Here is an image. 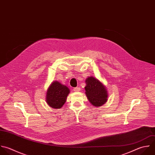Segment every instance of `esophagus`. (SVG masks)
<instances>
[{"label":"esophagus","instance_id":"1","mask_svg":"<svg viewBox=\"0 0 155 155\" xmlns=\"http://www.w3.org/2000/svg\"><path fill=\"white\" fill-rule=\"evenodd\" d=\"M80 91V87H75L74 88V92H79Z\"/></svg>","mask_w":155,"mask_h":155}]
</instances>
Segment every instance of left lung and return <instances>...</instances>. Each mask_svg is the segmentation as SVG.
<instances>
[{
    "label": "left lung",
    "instance_id": "left-lung-1",
    "mask_svg": "<svg viewBox=\"0 0 155 155\" xmlns=\"http://www.w3.org/2000/svg\"><path fill=\"white\" fill-rule=\"evenodd\" d=\"M85 82V93L90 103L97 107L104 104L108 98V92L104 84L94 76L87 77Z\"/></svg>",
    "mask_w": 155,
    "mask_h": 155
}]
</instances>
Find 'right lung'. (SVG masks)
Masks as SVG:
<instances>
[{
  "mask_svg": "<svg viewBox=\"0 0 155 155\" xmlns=\"http://www.w3.org/2000/svg\"><path fill=\"white\" fill-rule=\"evenodd\" d=\"M70 90L66 85L58 81H54L48 88L46 101L52 109H60L66 103Z\"/></svg>",
  "mask_w": 155,
  "mask_h": 155,
  "instance_id": "add662e5",
  "label": "right lung"
}]
</instances>
